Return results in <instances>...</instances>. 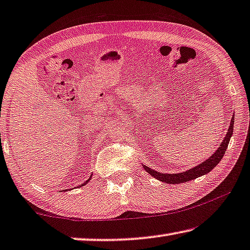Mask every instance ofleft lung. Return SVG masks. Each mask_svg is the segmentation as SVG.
I'll return each mask as SVG.
<instances>
[{
  "instance_id": "left-lung-1",
  "label": "left lung",
  "mask_w": 250,
  "mask_h": 250,
  "mask_svg": "<svg viewBox=\"0 0 250 250\" xmlns=\"http://www.w3.org/2000/svg\"><path fill=\"white\" fill-rule=\"evenodd\" d=\"M233 122H235V121H233V118H232L231 122H230V126L228 128L227 135H226V137L224 138V141H222L220 146L218 147L216 153H213V154L211 155L208 160L203 161L201 164L197 165V167H194L193 168H190V170H188L186 172H182V173L168 174V173H160V172H156L154 170H152V168H149L148 167H145V165H143L145 171L148 172V173L151 174L152 176H154L155 179L160 180V181L171 183V184H178V183L188 182V181H191V180H193L195 178H198V176L207 174L208 172L212 170V168L216 167V165L219 162H220L222 156L225 155L226 149H227V147H228L230 137L232 136Z\"/></svg>"
}]
</instances>
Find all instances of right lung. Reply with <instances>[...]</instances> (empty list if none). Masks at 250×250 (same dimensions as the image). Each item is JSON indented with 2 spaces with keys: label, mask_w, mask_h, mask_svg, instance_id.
<instances>
[{
  "label": "right lung",
  "mask_w": 250,
  "mask_h": 250,
  "mask_svg": "<svg viewBox=\"0 0 250 250\" xmlns=\"http://www.w3.org/2000/svg\"><path fill=\"white\" fill-rule=\"evenodd\" d=\"M90 179H91V178H89V179H88V180H87V181H86V182H85V183H83V184H80V187H83V186H85V184H86V183H87V182H88V181H89V180H90Z\"/></svg>",
  "instance_id": "add662e5"
}]
</instances>
